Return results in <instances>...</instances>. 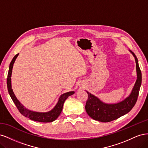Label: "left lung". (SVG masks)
<instances>
[{
	"mask_svg": "<svg viewBox=\"0 0 148 148\" xmlns=\"http://www.w3.org/2000/svg\"><path fill=\"white\" fill-rule=\"evenodd\" d=\"M135 59L137 79L132 92L123 101L117 104H106L92 94L86 91L88 97L85 109L89 117L102 122H109L128 113L135 105L141 84V71L135 54L130 51Z\"/></svg>",
	"mask_w": 148,
	"mask_h": 148,
	"instance_id": "obj_1",
	"label": "left lung"
}]
</instances>
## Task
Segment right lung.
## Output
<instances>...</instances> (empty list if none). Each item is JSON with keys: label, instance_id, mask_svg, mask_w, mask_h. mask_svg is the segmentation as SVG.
Wrapping results in <instances>:
<instances>
[{"label": "right lung", "instance_id": "add662e5", "mask_svg": "<svg viewBox=\"0 0 148 148\" xmlns=\"http://www.w3.org/2000/svg\"><path fill=\"white\" fill-rule=\"evenodd\" d=\"M18 56V53L14 56L12 60L10 62V64L9 66V70H8V73L7 75V88L8 93L12 98V101L14 102L16 107H17L18 110H19L20 112L26 117H28L29 119L36 121V122H44V123H47V122H52L53 121L56 120L58 117L60 115L62 112V108H63V106L64 104L65 101L67 99L69 96L73 95L75 93L74 91H70L63 94L60 96L59 97V99L58 101L57 104L54 107L52 110L51 111L47 112H33L27 109L22 105L20 101L16 99V96L14 95V92H13L12 89V84H11V76L12 72V69L14 62L16 59V57Z\"/></svg>", "mask_w": 148, "mask_h": 148}]
</instances>
